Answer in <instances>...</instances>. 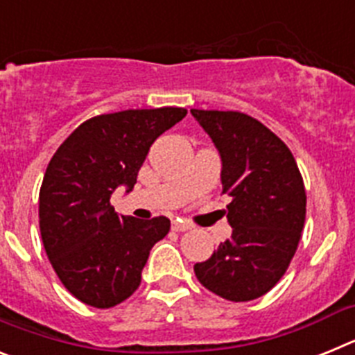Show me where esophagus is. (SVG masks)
Here are the masks:
<instances>
[{"label":"esophagus","instance_id":"obj_1","mask_svg":"<svg viewBox=\"0 0 355 355\" xmlns=\"http://www.w3.org/2000/svg\"><path fill=\"white\" fill-rule=\"evenodd\" d=\"M190 229H192V225L188 224V222H183V220L172 222V231H175V233H184V231H190Z\"/></svg>","mask_w":355,"mask_h":355}]
</instances>
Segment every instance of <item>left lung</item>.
Segmentation results:
<instances>
[{"label":"left lung","instance_id":"8db88e82","mask_svg":"<svg viewBox=\"0 0 355 355\" xmlns=\"http://www.w3.org/2000/svg\"><path fill=\"white\" fill-rule=\"evenodd\" d=\"M222 158V193L231 197L233 234L209 259L196 263L199 283L233 302L270 291L293 259L304 220L306 188L286 144L240 112L190 110Z\"/></svg>","mask_w":355,"mask_h":355}]
</instances>
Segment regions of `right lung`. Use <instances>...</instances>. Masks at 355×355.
<instances>
[{
    "label": "right lung",
    "mask_w": 355,
    "mask_h": 355,
    "mask_svg": "<svg viewBox=\"0 0 355 355\" xmlns=\"http://www.w3.org/2000/svg\"><path fill=\"white\" fill-rule=\"evenodd\" d=\"M184 108L124 110L85 121L58 147L39 193L44 249L69 293L108 309L137 291L149 252L171 220L119 216L110 197L137 183L149 147Z\"/></svg>",
    "instance_id": "1"
}]
</instances>
